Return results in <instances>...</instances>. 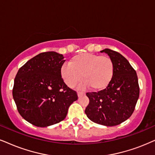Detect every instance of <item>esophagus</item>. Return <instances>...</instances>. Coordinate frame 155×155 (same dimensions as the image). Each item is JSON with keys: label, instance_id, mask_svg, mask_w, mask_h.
<instances>
[{"label": "esophagus", "instance_id": "obj_1", "mask_svg": "<svg viewBox=\"0 0 155 155\" xmlns=\"http://www.w3.org/2000/svg\"><path fill=\"white\" fill-rule=\"evenodd\" d=\"M77 94H78V97H82V96H84V94H84V92H78Z\"/></svg>", "mask_w": 155, "mask_h": 155}]
</instances>
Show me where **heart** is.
I'll return each instance as SVG.
<instances>
[{
  "label": "heart",
  "instance_id": "b5f03b06",
  "mask_svg": "<svg viewBox=\"0 0 155 155\" xmlns=\"http://www.w3.org/2000/svg\"><path fill=\"white\" fill-rule=\"evenodd\" d=\"M61 76L68 87L73 88L83 78L81 89L90 87L101 91L109 86L114 74V64L107 56L81 53L61 67Z\"/></svg>",
  "mask_w": 155,
  "mask_h": 155
}]
</instances>
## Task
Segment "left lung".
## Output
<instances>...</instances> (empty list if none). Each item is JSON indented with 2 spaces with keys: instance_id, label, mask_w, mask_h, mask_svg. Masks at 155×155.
Wrapping results in <instances>:
<instances>
[{
  "instance_id": "8db88e82",
  "label": "left lung",
  "mask_w": 155,
  "mask_h": 155,
  "mask_svg": "<svg viewBox=\"0 0 155 155\" xmlns=\"http://www.w3.org/2000/svg\"><path fill=\"white\" fill-rule=\"evenodd\" d=\"M101 52L112 59L114 74L106 89L87 93L89 104L85 114L93 122L113 127L124 122L132 114L140 96L138 78L130 62L119 53L109 48Z\"/></svg>"
}]
</instances>
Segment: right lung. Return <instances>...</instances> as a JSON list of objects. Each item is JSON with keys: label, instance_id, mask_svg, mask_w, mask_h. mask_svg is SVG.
<instances>
[{"label": "right lung", "instance_id": "1", "mask_svg": "<svg viewBox=\"0 0 155 155\" xmlns=\"http://www.w3.org/2000/svg\"><path fill=\"white\" fill-rule=\"evenodd\" d=\"M54 51L41 53L19 68L13 97L18 111L34 126L46 127L64 120L68 109L78 99L61 76L66 60Z\"/></svg>", "mask_w": 155, "mask_h": 155}]
</instances>
